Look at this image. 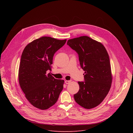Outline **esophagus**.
<instances>
[{
    "mask_svg": "<svg viewBox=\"0 0 133 133\" xmlns=\"http://www.w3.org/2000/svg\"><path fill=\"white\" fill-rule=\"evenodd\" d=\"M70 82H71V81H65V83L66 84H69Z\"/></svg>",
    "mask_w": 133,
    "mask_h": 133,
    "instance_id": "esophagus-1",
    "label": "esophagus"
}]
</instances>
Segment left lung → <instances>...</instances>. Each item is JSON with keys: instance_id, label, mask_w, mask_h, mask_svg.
I'll return each mask as SVG.
<instances>
[{"instance_id": "obj_1", "label": "left lung", "mask_w": 133, "mask_h": 133, "mask_svg": "<svg viewBox=\"0 0 133 133\" xmlns=\"http://www.w3.org/2000/svg\"><path fill=\"white\" fill-rule=\"evenodd\" d=\"M67 44L77 53L85 71L84 81L78 82L79 90L74 94L75 101L86 109L95 107L106 96L112 82L107 51L101 43L86 36L69 39Z\"/></svg>"}]
</instances>
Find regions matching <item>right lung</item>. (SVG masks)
<instances>
[{"instance_id":"obj_1","label":"right lung","mask_w":133,"mask_h":133,"mask_svg":"<svg viewBox=\"0 0 133 133\" xmlns=\"http://www.w3.org/2000/svg\"><path fill=\"white\" fill-rule=\"evenodd\" d=\"M66 39L42 37L24 48L19 68L18 79L26 98L34 107L45 110L57 101L63 89L64 80L55 79L50 74L53 56Z\"/></svg>"}]
</instances>
